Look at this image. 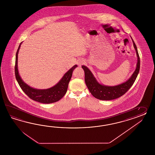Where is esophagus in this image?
Instances as JSON below:
<instances>
[{"instance_id": "1", "label": "esophagus", "mask_w": 155, "mask_h": 155, "mask_svg": "<svg viewBox=\"0 0 155 155\" xmlns=\"http://www.w3.org/2000/svg\"><path fill=\"white\" fill-rule=\"evenodd\" d=\"M84 63V60H78V61L77 62V64H78V65L81 66V65H83Z\"/></svg>"}]
</instances>
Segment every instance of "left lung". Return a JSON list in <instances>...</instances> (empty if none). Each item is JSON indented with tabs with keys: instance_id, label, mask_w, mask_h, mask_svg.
<instances>
[{
	"instance_id": "obj_1",
	"label": "left lung",
	"mask_w": 155,
	"mask_h": 155,
	"mask_svg": "<svg viewBox=\"0 0 155 155\" xmlns=\"http://www.w3.org/2000/svg\"><path fill=\"white\" fill-rule=\"evenodd\" d=\"M132 41L134 48L136 51L138 61L135 71L130 78L126 81L125 82L113 86L101 84L96 81V78L87 67L84 65L82 66L84 71V80L90 92L96 99L101 101H110L118 98L124 95L134 84L140 69V58L138 54L137 47L133 39Z\"/></svg>"
}]
</instances>
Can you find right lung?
Returning <instances> with one entry per match:
<instances>
[{
    "instance_id": "1",
    "label": "right lung",
    "mask_w": 155,
    "mask_h": 155,
    "mask_svg": "<svg viewBox=\"0 0 155 155\" xmlns=\"http://www.w3.org/2000/svg\"><path fill=\"white\" fill-rule=\"evenodd\" d=\"M21 43L17 49L16 54V61H15V76L18 84H19L22 91L29 97L32 100L38 101L44 104H50L56 102L60 100L63 96L65 95L67 91L68 84L71 79L72 73L73 70L77 67V65H74L71 68L67 73L64 75L63 78L59 82L54 85V86L47 89L39 90L34 88L25 84L24 81L21 79L20 75H19L17 62H18V54L20 50Z\"/></svg>"
}]
</instances>
